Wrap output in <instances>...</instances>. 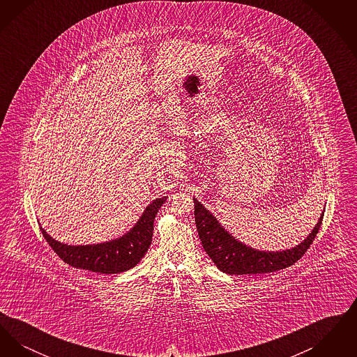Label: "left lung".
Returning a JSON list of instances; mask_svg holds the SVG:
<instances>
[{"mask_svg": "<svg viewBox=\"0 0 357 357\" xmlns=\"http://www.w3.org/2000/svg\"><path fill=\"white\" fill-rule=\"evenodd\" d=\"M194 215L204 252L220 271L237 275L277 272L293 265L305 255L306 250L317 236L324 218L323 213L312 233L296 248L282 252H262L243 245L231 234H229L222 227L221 223L217 221V218L195 198Z\"/></svg>", "mask_w": 357, "mask_h": 357, "instance_id": "left-lung-1", "label": "left lung"}]
</instances>
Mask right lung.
I'll return each mask as SVG.
<instances>
[{
    "label": "right lung",
    "mask_w": 357,
    "mask_h": 357,
    "mask_svg": "<svg viewBox=\"0 0 357 357\" xmlns=\"http://www.w3.org/2000/svg\"><path fill=\"white\" fill-rule=\"evenodd\" d=\"M167 197L158 198L149 204L135 226L123 237L98 245L72 246L53 239L43 229V236L54 253L66 264L77 269L102 274H115L134 268L147 253L153 241L155 215Z\"/></svg>",
    "instance_id": "obj_1"
}]
</instances>
